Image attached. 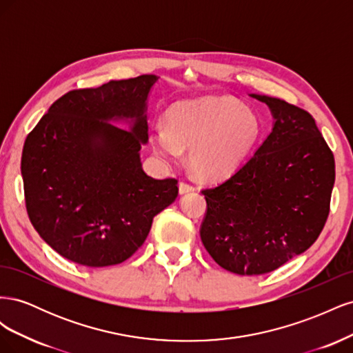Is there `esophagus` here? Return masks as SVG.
I'll list each match as a JSON object with an SVG mask.
<instances>
[{
  "instance_id": "1",
  "label": "esophagus",
  "mask_w": 353,
  "mask_h": 353,
  "mask_svg": "<svg viewBox=\"0 0 353 353\" xmlns=\"http://www.w3.org/2000/svg\"><path fill=\"white\" fill-rule=\"evenodd\" d=\"M190 191H194V185L185 183V181L179 183V194H185V193H190Z\"/></svg>"
}]
</instances>
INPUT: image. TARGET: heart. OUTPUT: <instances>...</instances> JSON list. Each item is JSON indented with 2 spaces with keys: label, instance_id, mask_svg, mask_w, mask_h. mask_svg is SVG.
I'll return each mask as SVG.
<instances>
[{
  "label": "heart",
  "instance_id": "1",
  "mask_svg": "<svg viewBox=\"0 0 353 353\" xmlns=\"http://www.w3.org/2000/svg\"><path fill=\"white\" fill-rule=\"evenodd\" d=\"M259 116L227 95L179 101L166 112V126L152 131V145L166 162H176L183 148L194 175L218 181L234 172L259 143Z\"/></svg>",
  "mask_w": 353,
  "mask_h": 353
}]
</instances>
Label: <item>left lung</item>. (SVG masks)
<instances>
[{
  "label": "left lung",
  "mask_w": 353,
  "mask_h": 353,
  "mask_svg": "<svg viewBox=\"0 0 353 353\" xmlns=\"http://www.w3.org/2000/svg\"><path fill=\"white\" fill-rule=\"evenodd\" d=\"M274 126L254 154L221 184L203 190L200 239L219 266L239 275L271 272L303 253L330 212L334 156L306 110L268 95Z\"/></svg>",
  "instance_id": "obj_1"
}]
</instances>
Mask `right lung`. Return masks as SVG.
<instances>
[{"mask_svg":"<svg viewBox=\"0 0 353 353\" xmlns=\"http://www.w3.org/2000/svg\"><path fill=\"white\" fill-rule=\"evenodd\" d=\"M156 74L73 90L51 104L22 153L26 210L41 239L74 263H122L141 248L178 181L141 165L147 99ZM130 122V131L109 124Z\"/></svg>","mask_w":353,"mask_h":353,"instance_id":"right-lung-1","label":"right lung"}]
</instances>
